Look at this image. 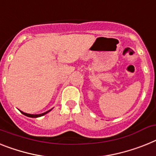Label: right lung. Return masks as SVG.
Instances as JSON below:
<instances>
[{
	"label": "right lung",
	"mask_w": 156,
	"mask_h": 156,
	"mask_svg": "<svg viewBox=\"0 0 156 156\" xmlns=\"http://www.w3.org/2000/svg\"><path fill=\"white\" fill-rule=\"evenodd\" d=\"M50 110H48V111H46V112L43 113V114H26V113H23L22 112V111H20L21 113H22L23 114H24L25 116H27V117H30V118H38V117H41V116H43V115H45L46 114H47L48 112H50Z\"/></svg>",
	"instance_id": "obj_1"
}]
</instances>
